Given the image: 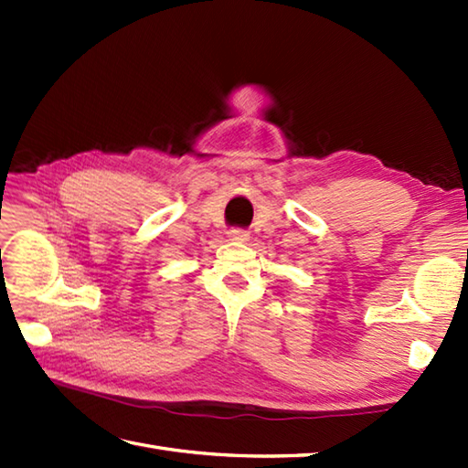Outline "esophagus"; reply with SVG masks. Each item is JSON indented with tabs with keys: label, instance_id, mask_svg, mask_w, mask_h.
<instances>
[{
	"label": "esophagus",
	"instance_id": "1",
	"mask_svg": "<svg viewBox=\"0 0 468 468\" xmlns=\"http://www.w3.org/2000/svg\"><path fill=\"white\" fill-rule=\"evenodd\" d=\"M247 231H243V229H229L227 231V239L229 241H235V243H243L247 241Z\"/></svg>",
	"mask_w": 468,
	"mask_h": 468
}]
</instances>
